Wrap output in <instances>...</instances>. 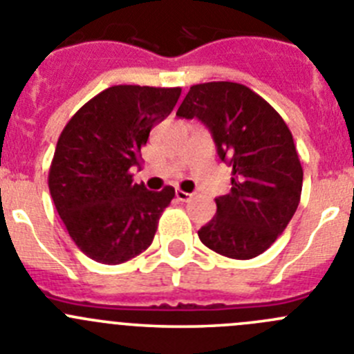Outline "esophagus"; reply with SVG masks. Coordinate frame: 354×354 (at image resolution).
I'll list each match as a JSON object with an SVG mask.
<instances>
[{
    "mask_svg": "<svg viewBox=\"0 0 354 354\" xmlns=\"http://www.w3.org/2000/svg\"><path fill=\"white\" fill-rule=\"evenodd\" d=\"M176 199L181 201V203H188V201L192 199V194L183 192V190H176Z\"/></svg>",
    "mask_w": 354,
    "mask_h": 354,
    "instance_id": "34e87169",
    "label": "esophagus"
}]
</instances>
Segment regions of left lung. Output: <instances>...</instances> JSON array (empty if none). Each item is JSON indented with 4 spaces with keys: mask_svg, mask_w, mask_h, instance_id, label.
Segmentation results:
<instances>
[{
    "mask_svg": "<svg viewBox=\"0 0 354 354\" xmlns=\"http://www.w3.org/2000/svg\"><path fill=\"white\" fill-rule=\"evenodd\" d=\"M178 117L199 118L232 167V188L201 227L209 250L236 260L263 253L286 229L302 194V166L288 125L266 99L234 82L192 85Z\"/></svg>",
    "mask_w": 354,
    "mask_h": 354,
    "instance_id": "1",
    "label": "left lung"
}]
</instances>
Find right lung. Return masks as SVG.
I'll return each mask as SVG.
<instances>
[{
    "label": "right lung",
    "instance_id": "obj_1",
    "mask_svg": "<svg viewBox=\"0 0 354 354\" xmlns=\"http://www.w3.org/2000/svg\"><path fill=\"white\" fill-rule=\"evenodd\" d=\"M181 88L115 85L73 115L62 129L48 188L66 230L88 259L117 266L153 241L174 188L150 192L132 183L153 125L176 106Z\"/></svg>",
    "mask_w": 354,
    "mask_h": 354
}]
</instances>
